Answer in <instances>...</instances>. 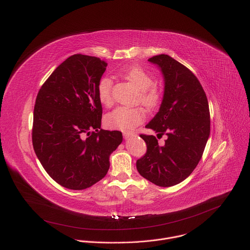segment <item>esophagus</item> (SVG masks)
<instances>
[{
    "instance_id": "esophagus-1",
    "label": "esophagus",
    "mask_w": 250,
    "mask_h": 250,
    "mask_svg": "<svg viewBox=\"0 0 250 250\" xmlns=\"http://www.w3.org/2000/svg\"><path fill=\"white\" fill-rule=\"evenodd\" d=\"M135 134L133 133V132H124V137H125V139H128V138H130V137H132V136H134Z\"/></svg>"
}]
</instances>
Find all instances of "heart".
<instances>
[{"label":"heart","mask_w":250,"mask_h":250,"mask_svg":"<svg viewBox=\"0 0 250 250\" xmlns=\"http://www.w3.org/2000/svg\"><path fill=\"white\" fill-rule=\"evenodd\" d=\"M121 75L132 83L139 91V100L148 108H154L159 103L160 94L156 88L152 76L139 66H132L121 72ZM113 81L110 77H103L98 84V97L102 104H109L112 97ZM146 112L142 108H129L121 105L106 114L104 123L106 126L120 130H131L145 121Z\"/></svg>","instance_id":"obj_1"}]
</instances>
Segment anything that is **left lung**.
Wrapping results in <instances>:
<instances>
[{
    "mask_svg": "<svg viewBox=\"0 0 250 250\" xmlns=\"http://www.w3.org/2000/svg\"><path fill=\"white\" fill-rule=\"evenodd\" d=\"M157 65L164 79V93L158 113L146 125L166 135L158 145L153 135L140 134L147 151L136 161L138 173L160 187L184 181L202 158L209 136V110L206 93L191 71L167 54L148 59Z\"/></svg>",
    "mask_w": 250,
    "mask_h": 250,
    "instance_id": "8db88e82",
    "label": "left lung"
}]
</instances>
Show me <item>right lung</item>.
I'll list each match as a JSON object with an SVG mask.
<instances>
[{
	"label": "right lung",
	"mask_w": 250,
	"mask_h": 250,
	"mask_svg": "<svg viewBox=\"0 0 250 250\" xmlns=\"http://www.w3.org/2000/svg\"><path fill=\"white\" fill-rule=\"evenodd\" d=\"M106 65L94 56H70L35 100L34 152L52 179L67 189H87L103 179L110 155L123 141L121 131L101 128L98 84Z\"/></svg>",
	"instance_id": "obj_1"
}]
</instances>
